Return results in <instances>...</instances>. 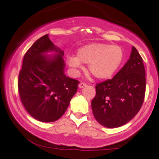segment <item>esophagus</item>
Masks as SVG:
<instances>
[{
  "label": "esophagus",
  "mask_w": 159,
  "mask_h": 159,
  "mask_svg": "<svg viewBox=\"0 0 159 159\" xmlns=\"http://www.w3.org/2000/svg\"><path fill=\"white\" fill-rule=\"evenodd\" d=\"M84 87H86V84L85 83H80L79 84H78V87H79V88H84Z\"/></svg>",
  "instance_id": "34e87169"
}]
</instances>
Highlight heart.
I'll list each match as a JSON object with an SVG mask.
<instances>
[{"label": "heart", "mask_w": 159, "mask_h": 159, "mask_svg": "<svg viewBox=\"0 0 159 159\" xmlns=\"http://www.w3.org/2000/svg\"><path fill=\"white\" fill-rule=\"evenodd\" d=\"M124 52L119 45L90 43L77 50V56L66 57L67 64L75 73L88 63V71L100 80L109 79L116 73L123 61Z\"/></svg>", "instance_id": "obj_1"}]
</instances>
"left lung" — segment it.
<instances>
[{
  "mask_svg": "<svg viewBox=\"0 0 159 159\" xmlns=\"http://www.w3.org/2000/svg\"><path fill=\"white\" fill-rule=\"evenodd\" d=\"M145 76L143 60L132 46L129 61L118 73L96 86L91 106L98 123L107 128H117L134 117L143 102Z\"/></svg>",
  "mask_w": 159,
  "mask_h": 159,
  "instance_id": "8db88e82",
  "label": "left lung"
}]
</instances>
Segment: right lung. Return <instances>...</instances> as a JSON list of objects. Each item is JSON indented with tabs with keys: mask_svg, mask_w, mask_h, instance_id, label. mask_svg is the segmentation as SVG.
<instances>
[{
	"mask_svg": "<svg viewBox=\"0 0 159 159\" xmlns=\"http://www.w3.org/2000/svg\"><path fill=\"white\" fill-rule=\"evenodd\" d=\"M63 54L46 34L24 56L18 81L20 98L30 116L40 122L60 119L77 92L79 81L65 75Z\"/></svg>",
	"mask_w": 159,
	"mask_h": 159,
	"instance_id": "right-lung-1",
	"label": "right lung"
}]
</instances>
